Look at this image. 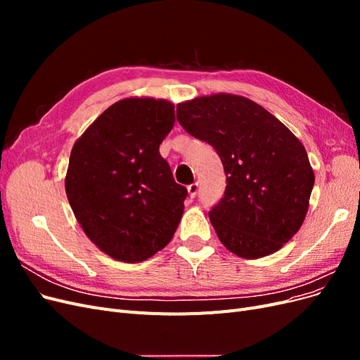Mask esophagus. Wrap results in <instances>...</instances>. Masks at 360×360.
<instances>
[{
    "label": "esophagus",
    "mask_w": 360,
    "mask_h": 360,
    "mask_svg": "<svg viewBox=\"0 0 360 360\" xmlns=\"http://www.w3.org/2000/svg\"><path fill=\"white\" fill-rule=\"evenodd\" d=\"M188 192H189V197H191V198L197 197V193H198V183L189 184V186H188Z\"/></svg>",
    "instance_id": "1"
}]
</instances>
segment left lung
<instances>
[{
  "instance_id": "1",
  "label": "left lung",
  "mask_w": 360,
  "mask_h": 360,
  "mask_svg": "<svg viewBox=\"0 0 360 360\" xmlns=\"http://www.w3.org/2000/svg\"><path fill=\"white\" fill-rule=\"evenodd\" d=\"M177 122L222 160L226 188L209 217L224 246L248 259L276 252L299 231L314 188L300 141L242 96L214 94L179 103Z\"/></svg>"
}]
</instances>
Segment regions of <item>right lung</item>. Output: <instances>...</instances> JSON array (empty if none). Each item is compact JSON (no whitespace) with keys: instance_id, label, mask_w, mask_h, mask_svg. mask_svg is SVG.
<instances>
[{"instance_id":"obj_1","label":"right lung","mask_w":360,"mask_h":360,"mask_svg":"<svg viewBox=\"0 0 360 360\" xmlns=\"http://www.w3.org/2000/svg\"><path fill=\"white\" fill-rule=\"evenodd\" d=\"M174 126V105L124 99L76 141L66 193L84 233L102 252L139 263L165 248L188 189L177 184L159 146Z\"/></svg>"}]
</instances>
